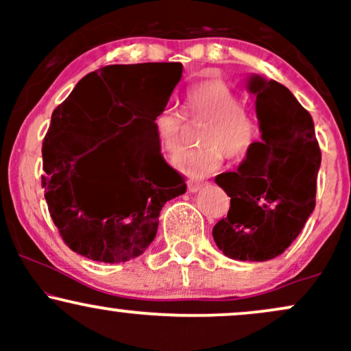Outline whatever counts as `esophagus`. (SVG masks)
<instances>
[{
    "instance_id": "obj_1",
    "label": "esophagus",
    "mask_w": 351,
    "mask_h": 351,
    "mask_svg": "<svg viewBox=\"0 0 351 351\" xmlns=\"http://www.w3.org/2000/svg\"><path fill=\"white\" fill-rule=\"evenodd\" d=\"M203 186H204L203 181H188V189H189V193L199 191V189L203 188Z\"/></svg>"
}]
</instances>
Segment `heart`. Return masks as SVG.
I'll list each match as a JSON object with an SVG mask.
<instances>
[{"label": "heart", "mask_w": 351, "mask_h": 351, "mask_svg": "<svg viewBox=\"0 0 351 351\" xmlns=\"http://www.w3.org/2000/svg\"><path fill=\"white\" fill-rule=\"evenodd\" d=\"M186 107L193 117L208 119L201 132L199 148L183 150L173 160L178 170L189 178H203L216 171L224 155L241 160L259 140V123L243 107L239 94L224 80L211 79L186 90ZM153 130L160 148L175 153L184 132V119L176 108L163 107L153 117Z\"/></svg>", "instance_id": "1"}]
</instances>
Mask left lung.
<instances>
[{
	"label": "left lung",
	"instance_id": "1",
	"mask_svg": "<svg viewBox=\"0 0 351 351\" xmlns=\"http://www.w3.org/2000/svg\"><path fill=\"white\" fill-rule=\"evenodd\" d=\"M245 87L256 97L261 142L237 171L216 176L231 208L213 237L231 259L264 263L280 256L312 215L322 153L312 117L287 87L257 74Z\"/></svg>",
	"mask_w": 351,
	"mask_h": 351
}]
</instances>
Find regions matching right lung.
Masks as SVG:
<instances>
[{
  "instance_id": "obj_1",
  "label": "right lung",
  "mask_w": 351,
  "mask_h": 351,
  "mask_svg": "<svg viewBox=\"0 0 351 351\" xmlns=\"http://www.w3.org/2000/svg\"><path fill=\"white\" fill-rule=\"evenodd\" d=\"M181 72L180 62L102 67L52 112L41 181L52 221L74 252L108 264L138 257L155 239L165 203L186 191L153 130ZM94 152L111 183L87 197L78 181L82 162Z\"/></svg>"
}]
</instances>
